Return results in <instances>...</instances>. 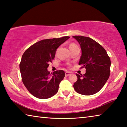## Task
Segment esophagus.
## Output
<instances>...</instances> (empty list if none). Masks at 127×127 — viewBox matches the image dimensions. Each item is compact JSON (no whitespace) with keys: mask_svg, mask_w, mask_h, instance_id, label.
<instances>
[{"mask_svg":"<svg viewBox=\"0 0 127 127\" xmlns=\"http://www.w3.org/2000/svg\"><path fill=\"white\" fill-rule=\"evenodd\" d=\"M70 74H71V72H68V71H65V75L66 77L69 76Z\"/></svg>","mask_w":127,"mask_h":127,"instance_id":"1","label":"esophagus"}]
</instances>
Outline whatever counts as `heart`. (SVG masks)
Segmentation results:
<instances>
[{"mask_svg":"<svg viewBox=\"0 0 127 127\" xmlns=\"http://www.w3.org/2000/svg\"><path fill=\"white\" fill-rule=\"evenodd\" d=\"M75 45V44H71L70 45V46H71V45Z\"/></svg>","mask_w":127,"mask_h":127,"instance_id":"b5f03b06","label":"heart"}]
</instances>
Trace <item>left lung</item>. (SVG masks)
<instances>
[{"mask_svg":"<svg viewBox=\"0 0 127 127\" xmlns=\"http://www.w3.org/2000/svg\"><path fill=\"white\" fill-rule=\"evenodd\" d=\"M73 37L79 42L82 50L79 65H82L81 68H86L85 74H76L74 89L83 95H92L102 89L110 76V57L105 49L92 38L82 36Z\"/></svg>","mask_w":127,"mask_h":127,"instance_id":"left-lung-1","label":"left lung"}]
</instances>
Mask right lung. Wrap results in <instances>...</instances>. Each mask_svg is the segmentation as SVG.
I'll use <instances>...</instances> for the list:
<instances>
[{"mask_svg":"<svg viewBox=\"0 0 127 127\" xmlns=\"http://www.w3.org/2000/svg\"><path fill=\"white\" fill-rule=\"evenodd\" d=\"M69 37L64 36L39 41L23 53L20 64L22 80L28 91L35 97L46 99L58 91L65 72L59 70L53 74L47 68L54 59L57 48Z\"/></svg>","mask_w":127,"mask_h":127,"instance_id":"add662e5","label":"right lung"}]
</instances>
